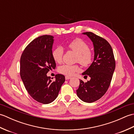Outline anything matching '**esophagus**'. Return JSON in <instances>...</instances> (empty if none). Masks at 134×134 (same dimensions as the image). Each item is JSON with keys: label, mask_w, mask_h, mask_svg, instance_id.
Returning a JSON list of instances; mask_svg holds the SVG:
<instances>
[{"label": "esophagus", "mask_w": 134, "mask_h": 134, "mask_svg": "<svg viewBox=\"0 0 134 134\" xmlns=\"http://www.w3.org/2000/svg\"><path fill=\"white\" fill-rule=\"evenodd\" d=\"M71 78L70 76H65V79H66V80H68V79H70Z\"/></svg>", "instance_id": "obj_1"}]
</instances>
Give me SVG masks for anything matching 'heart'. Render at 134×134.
Wrapping results in <instances>:
<instances>
[{
    "label": "heart",
    "mask_w": 134,
    "mask_h": 134,
    "mask_svg": "<svg viewBox=\"0 0 134 134\" xmlns=\"http://www.w3.org/2000/svg\"><path fill=\"white\" fill-rule=\"evenodd\" d=\"M67 47L76 53L75 61L79 62L83 67H87L92 63L93 53L89 48V45L81 38H75L70 42ZM64 49L61 46L56 47L52 51V58L56 63H60L62 61ZM80 70L78 64H63L58 67V71L67 76H72Z\"/></svg>",
    "instance_id": "1"
}]
</instances>
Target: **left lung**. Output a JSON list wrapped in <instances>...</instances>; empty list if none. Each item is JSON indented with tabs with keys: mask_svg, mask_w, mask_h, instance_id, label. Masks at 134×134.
Segmentation results:
<instances>
[{
	"mask_svg": "<svg viewBox=\"0 0 134 134\" xmlns=\"http://www.w3.org/2000/svg\"><path fill=\"white\" fill-rule=\"evenodd\" d=\"M92 41L94 48V61L82 75H89L90 80H80L76 90L78 97L84 102L91 103L103 96L109 87L115 69V59L112 48L106 40L92 32H85Z\"/></svg>",
	"mask_w": 134,
	"mask_h": 134,
	"instance_id": "left-lung-1",
	"label": "left lung"
}]
</instances>
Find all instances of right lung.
I'll return each instance as SVG.
<instances>
[{
	"instance_id": "obj_1",
	"label": "right lung",
	"mask_w": 134,
	"mask_h": 134,
	"mask_svg": "<svg viewBox=\"0 0 134 134\" xmlns=\"http://www.w3.org/2000/svg\"><path fill=\"white\" fill-rule=\"evenodd\" d=\"M53 37L43 35L30 42L20 60V75L27 92L36 101L44 104L53 101L65 81L63 75L57 74L52 81L47 74L55 69L52 58Z\"/></svg>"
}]
</instances>
